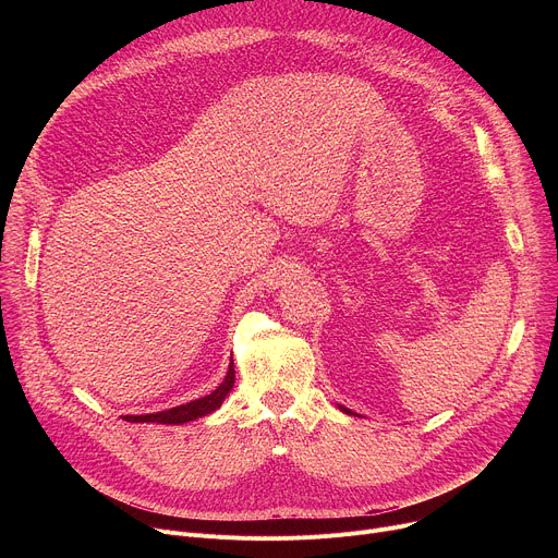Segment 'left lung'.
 <instances>
[{
  "label": "left lung",
  "mask_w": 558,
  "mask_h": 558,
  "mask_svg": "<svg viewBox=\"0 0 558 558\" xmlns=\"http://www.w3.org/2000/svg\"><path fill=\"white\" fill-rule=\"evenodd\" d=\"M342 411H344V413H349V415H351V411H347V409H342Z\"/></svg>",
  "instance_id": "1"
}]
</instances>
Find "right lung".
Here are the masks:
<instances>
[{"label": "right lung", "instance_id": "add662e5", "mask_svg": "<svg viewBox=\"0 0 558 558\" xmlns=\"http://www.w3.org/2000/svg\"><path fill=\"white\" fill-rule=\"evenodd\" d=\"M233 379H235V371H233V362L229 364V371L222 379V384L211 390L209 395L201 397V400H194L190 404H183V407H177V409H170V411H161V413H151V415H125L123 420L125 422H132V424H141V422H156V424H185V422H192V420H198V417H205L209 413H214L216 409H220V404L225 402L227 392L233 388Z\"/></svg>", "mask_w": 558, "mask_h": 558}]
</instances>
